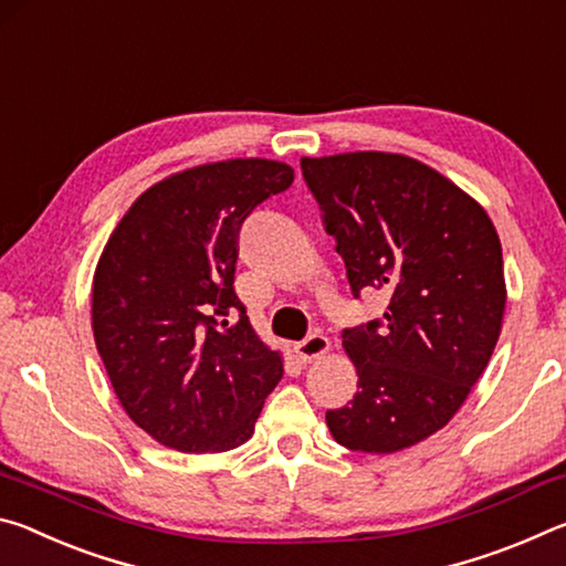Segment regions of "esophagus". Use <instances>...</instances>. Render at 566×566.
I'll return each instance as SVG.
<instances>
[{
    "label": "esophagus",
    "instance_id": "esophagus-1",
    "mask_svg": "<svg viewBox=\"0 0 566 566\" xmlns=\"http://www.w3.org/2000/svg\"><path fill=\"white\" fill-rule=\"evenodd\" d=\"M329 349H332V344H329L327 337H324V334H312V337L302 339V342L294 347L296 357H300L302 361L319 359V357H324V354H327Z\"/></svg>",
    "mask_w": 566,
    "mask_h": 566
}]
</instances>
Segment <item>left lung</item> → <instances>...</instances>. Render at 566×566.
<instances>
[{
    "label": "left lung",
    "instance_id": "left-lung-1",
    "mask_svg": "<svg viewBox=\"0 0 566 566\" xmlns=\"http://www.w3.org/2000/svg\"><path fill=\"white\" fill-rule=\"evenodd\" d=\"M352 294L385 290V319L344 329L352 405L327 411L352 452L391 454L449 424L490 364L506 284L484 207L419 159L391 151L302 157Z\"/></svg>",
    "mask_w": 566,
    "mask_h": 566
}]
</instances>
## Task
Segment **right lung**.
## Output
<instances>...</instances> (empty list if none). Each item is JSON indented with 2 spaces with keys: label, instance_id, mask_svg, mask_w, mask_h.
<instances>
[{
  "label": "right lung",
  "instance_id": "right-lung-1",
  "mask_svg": "<svg viewBox=\"0 0 566 566\" xmlns=\"http://www.w3.org/2000/svg\"><path fill=\"white\" fill-rule=\"evenodd\" d=\"M294 181L274 159H224L151 185L94 270L92 329L122 409L159 444L227 452L254 434L284 375L234 292L239 227Z\"/></svg>",
  "mask_w": 566,
  "mask_h": 566
}]
</instances>
